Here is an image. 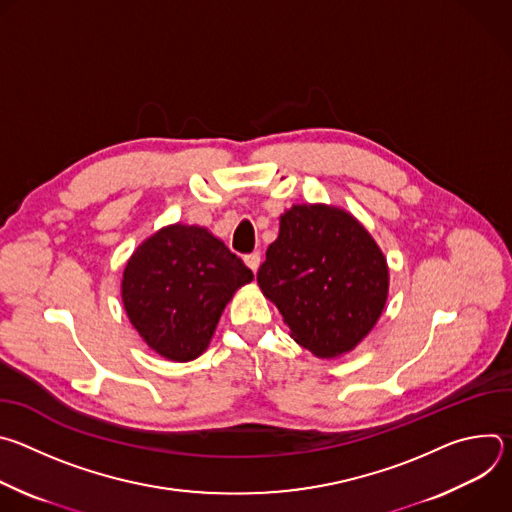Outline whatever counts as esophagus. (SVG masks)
<instances>
[{"label": "esophagus", "mask_w": 512, "mask_h": 512, "mask_svg": "<svg viewBox=\"0 0 512 512\" xmlns=\"http://www.w3.org/2000/svg\"><path fill=\"white\" fill-rule=\"evenodd\" d=\"M245 263H247V267L255 273V271L259 269V265H261V253H259V251H255V253L245 255Z\"/></svg>", "instance_id": "1"}]
</instances>
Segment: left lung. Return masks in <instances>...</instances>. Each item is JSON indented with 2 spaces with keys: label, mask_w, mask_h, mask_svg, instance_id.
Wrapping results in <instances>:
<instances>
[{
  "label": "left lung",
  "mask_w": 512,
  "mask_h": 512,
  "mask_svg": "<svg viewBox=\"0 0 512 512\" xmlns=\"http://www.w3.org/2000/svg\"><path fill=\"white\" fill-rule=\"evenodd\" d=\"M289 336L318 358L354 350L379 322L389 265L356 216L334 204H294L257 273Z\"/></svg>",
  "instance_id": "8db88e82"
}]
</instances>
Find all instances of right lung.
I'll return each instance as SVG.
<instances>
[{"label":"right lung","instance_id":"add662e5","mask_svg":"<svg viewBox=\"0 0 512 512\" xmlns=\"http://www.w3.org/2000/svg\"><path fill=\"white\" fill-rule=\"evenodd\" d=\"M251 281L253 271L208 229L174 223L127 259L121 302L145 344L188 362L208 348L227 304Z\"/></svg>","mask_w":512,"mask_h":512}]
</instances>
